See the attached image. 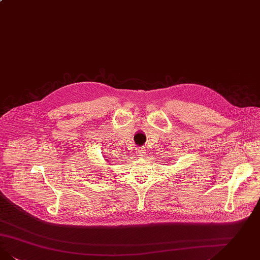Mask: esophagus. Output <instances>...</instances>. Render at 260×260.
I'll list each match as a JSON object with an SVG mask.
<instances>
[{
    "label": "esophagus",
    "instance_id": "1",
    "mask_svg": "<svg viewBox=\"0 0 260 260\" xmlns=\"http://www.w3.org/2000/svg\"><path fill=\"white\" fill-rule=\"evenodd\" d=\"M146 151L144 148H138L135 151V155L138 156H143L145 155Z\"/></svg>",
    "mask_w": 260,
    "mask_h": 260
}]
</instances>
